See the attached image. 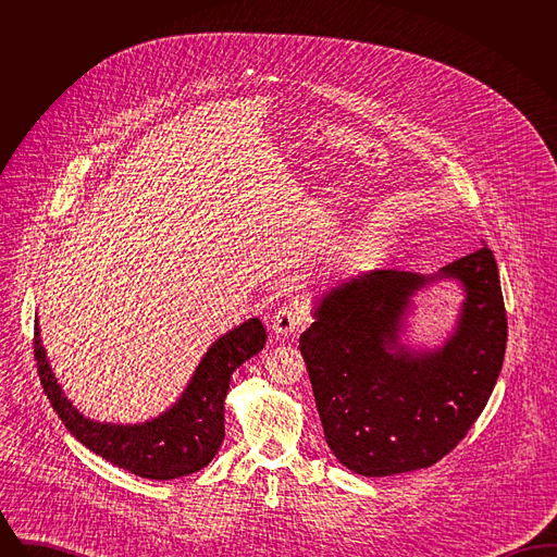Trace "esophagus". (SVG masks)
<instances>
[{
  "label": "esophagus",
  "mask_w": 557,
  "mask_h": 557,
  "mask_svg": "<svg viewBox=\"0 0 557 557\" xmlns=\"http://www.w3.org/2000/svg\"><path fill=\"white\" fill-rule=\"evenodd\" d=\"M300 323H302V318H300L298 309H294L292 305H284L271 318V330H273V334L286 338V336H290L300 327Z\"/></svg>",
  "instance_id": "esophagus-1"
}]
</instances>
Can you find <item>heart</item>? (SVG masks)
<instances>
[{"label":"heart","mask_w":557,"mask_h":557,"mask_svg":"<svg viewBox=\"0 0 557 557\" xmlns=\"http://www.w3.org/2000/svg\"><path fill=\"white\" fill-rule=\"evenodd\" d=\"M386 250V239L380 238V236H366L363 239H359L350 252H348V259L352 263H371V261H377Z\"/></svg>","instance_id":"b5f03b06"}]
</instances>
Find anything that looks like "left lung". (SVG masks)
Listing matches in <instances>:
<instances>
[{
    "instance_id": "8db88e82",
    "label": "left lung",
    "mask_w": 557,
    "mask_h": 557,
    "mask_svg": "<svg viewBox=\"0 0 557 557\" xmlns=\"http://www.w3.org/2000/svg\"><path fill=\"white\" fill-rule=\"evenodd\" d=\"M457 281L465 300L441 347L399 343L412 298ZM300 336L327 447L355 474L434 466L476 422L504 366L507 318L499 269L482 248L436 273L370 271L319 294Z\"/></svg>"
}]
</instances>
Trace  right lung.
<instances>
[{"label":"right lung","instance_id":"1","mask_svg":"<svg viewBox=\"0 0 557 557\" xmlns=\"http://www.w3.org/2000/svg\"><path fill=\"white\" fill-rule=\"evenodd\" d=\"M33 346L41 386L62 424L79 443L135 476L173 480L202 470L216 455L225 438V397L232 373L263 350L265 327L261 319L250 318L219 336L196 366L182 397L139 424L85 418L53 375L39 321H35Z\"/></svg>","mask_w":557,"mask_h":557}]
</instances>
